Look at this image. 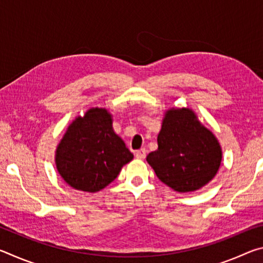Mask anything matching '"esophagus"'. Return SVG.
I'll return each instance as SVG.
<instances>
[{
	"instance_id": "34e87169",
	"label": "esophagus",
	"mask_w": 263,
	"mask_h": 263,
	"mask_svg": "<svg viewBox=\"0 0 263 263\" xmlns=\"http://www.w3.org/2000/svg\"><path fill=\"white\" fill-rule=\"evenodd\" d=\"M136 158L137 159H140V160H144L146 158V149L145 148L138 149L137 152H136Z\"/></svg>"
}]
</instances>
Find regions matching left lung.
I'll list each match as a JSON object with an SVG mask.
<instances>
[{
	"mask_svg": "<svg viewBox=\"0 0 263 263\" xmlns=\"http://www.w3.org/2000/svg\"><path fill=\"white\" fill-rule=\"evenodd\" d=\"M222 158L215 135L191 109L172 108L164 114L158 149L146 160L159 180L179 193L201 189L216 176Z\"/></svg>",
	"mask_w": 263,
	"mask_h": 263,
	"instance_id": "obj_1",
	"label": "left lung"
}]
</instances>
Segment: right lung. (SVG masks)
I'll use <instances>...</instances> for the list:
<instances>
[{
	"instance_id": "add662e5",
	"label": "right lung",
	"mask_w": 263,
	"mask_h": 263,
	"mask_svg": "<svg viewBox=\"0 0 263 263\" xmlns=\"http://www.w3.org/2000/svg\"><path fill=\"white\" fill-rule=\"evenodd\" d=\"M133 154L112 128L103 108L89 109L68 126L55 151L60 176L72 188L97 193L118 176Z\"/></svg>"
}]
</instances>
